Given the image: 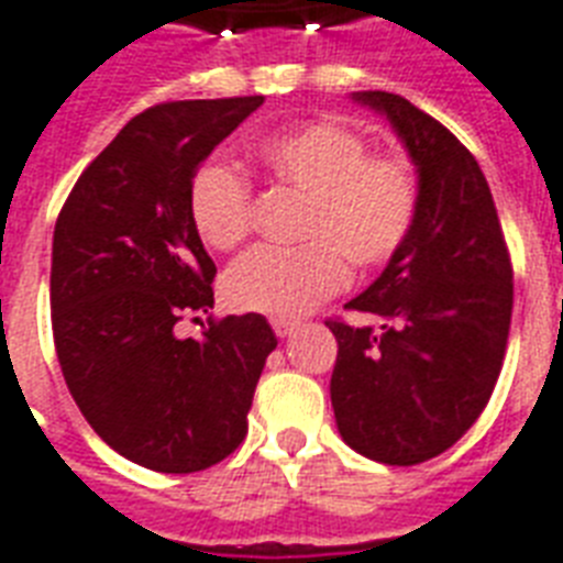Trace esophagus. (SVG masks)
Listing matches in <instances>:
<instances>
[{
    "label": "esophagus",
    "instance_id": "34e87169",
    "mask_svg": "<svg viewBox=\"0 0 563 563\" xmlns=\"http://www.w3.org/2000/svg\"><path fill=\"white\" fill-rule=\"evenodd\" d=\"M272 327L274 333L280 335V339H286V335H291L298 330V321H295V318H272Z\"/></svg>",
    "mask_w": 563,
    "mask_h": 563
}]
</instances>
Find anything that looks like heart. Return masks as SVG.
Listing matches in <instances>:
<instances>
[{"label":"heart","instance_id":"heart-1","mask_svg":"<svg viewBox=\"0 0 563 563\" xmlns=\"http://www.w3.org/2000/svg\"><path fill=\"white\" fill-rule=\"evenodd\" d=\"M256 161L280 187L307 195L300 247H254L230 265L221 295L236 312L295 318L342 289L351 260L391 263L420 216L418 166L371 152L356 128L312 119L260 140ZM189 219L203 245L230 251L254 230V189L239 169L207 161L189 180Z\"/></svg>","mask_w":563,"mask_h":563}]
</instances>
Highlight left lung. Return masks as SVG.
I'll use <instances>...</instances> for the list:
<instances>
[{
  "instance_id": "8db88e82",
  "label": "left lung",
  "mask_w": 563,
  "mask_h": 563,
  "mask_svg": "<svg viewBox=\"0 0 563 563\" xmlns=\"http://www.w3.org/2000/svg\"><path fill=\"white\" fill-rule=\"evenodd\" d=\"M383 110L420 172V216L402 251L327 318L339 342L330 397L339 432L374 462L409 467L476 423L503 371L515 268L479 163L402 96L356 92Z\"/></svg>"
}]
</instances>
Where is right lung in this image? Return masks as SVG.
<instances>
[{
    "label": "right lung",
    "instance_id": "1",
    "mask_svg": "<svg viewBox=\"0 0 563 563\" xmlns=\"http://www.w3.org/2000/svg\"><path fill=\"white\" fill-rule=\"evenodd\" d=\"M263 96L161 101L75 180L52 242V335L73 400L104 444L157 473H198L247 432L265 356L263 316H207L212 263L189 219V180ZM198 321V318H192Z\"/></svg>",
    "mask_w": 563,
    "mask_h": 563
}]
</instances>
